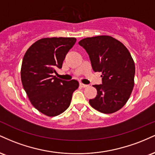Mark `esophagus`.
<instances>
[{
  "label": "esophagus",
  "mask_w": 155,
  "mask_h": 155,
  "mask_svg": "<svg viewBox=\"0 0 155 155\" xmlns=\"http://www.w3.org/2000/svg\"><path fill=\"white\" fill-rule=\"evenodd\" d=\"M79 84H80V86H81L82 87H87L88 86L87 84H83V83H79Z\"/></svg>",
  "instance_id": "esophagus-1"
}]
</instances>
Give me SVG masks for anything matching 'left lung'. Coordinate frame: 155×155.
<instances>
[{
	"instance_id": "1",
	"label": "left lung",
	"mask_w": 155,
	"mask_h": 155,
	"mask_svg": "<svg viewBox=\"0 0 155 155\" xmlns=\"http://www.w3.org/2000/svg\"><path fill=\"white\" fill-rule=\"evenodd\" d=\"M79 44L89 55L92 70L102 72V84H95L97 95L90 106L104 114L120 110L128 101L134 86L135 64L123 44L108 35L86 38Z\"/></svg>"
}]
</instances>
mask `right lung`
<instances>
[{
    "label": "right lung",
    "instance_id": "1",
    "mask_svg": "<svg viewBox=\"0 0 155 155\" xmlns=\"http://www.w3.org/2000/svg\"><path fill=\"white\" fill-rule=\"evenodd\" d=\"M75 38H45L30 47L22 60L21 79L32 105L49 117H55L69 107L75 79L65 81L53 75L62 68L63 60L76 43Z\"/></svg>",
    "mask_w": 155,
    "mask_h": 155
}]
</instances>
